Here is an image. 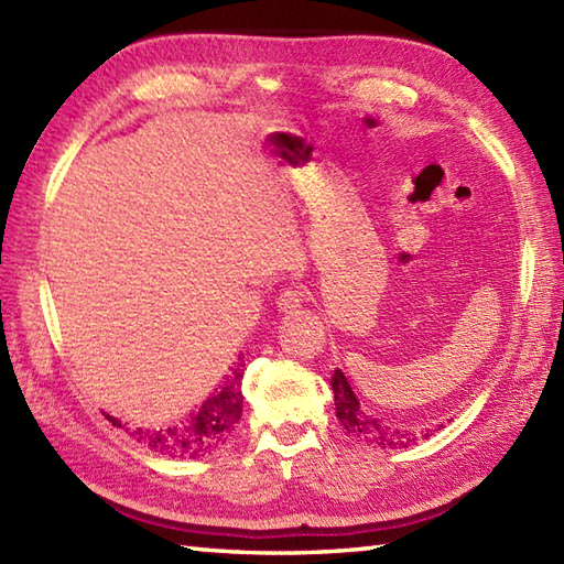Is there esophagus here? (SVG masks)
I'll use <instances>...</instances> for the list:
<instances>
[{"instance_id": "obj_1", "label": "esophagus", "mask_w": 564, "mask_h": 564, "mask_svg": "<svg viewBox=\"0 0 564 564\" xmlns=\"http://www.w3.org/2000/svg\"><path fill=\"white\" fill-rule=\"evenodd\" d=\"M303 301H305L303 291H297V289H283V291L279 293V297H275V305H279L281 313L289 315V313H295V310L303 305Z\"/></svg>"}]
</instances>
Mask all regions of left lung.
<instances>
[{"label": "left lung", "mask_w": 564, "mask_h": 564, "mask_svg": "<svg viewBox=\"0 0 564 564\" xmlns=\"http://www.w3.org/2000/svg\"><path fill=\"white\" fill-rule=\"evenodd\" d=\"M332 390H334V404H337V416L346 434H351L361 441L376 443L380 448H406L410 443H416L414 434H406L402 429H394L390 424H382L380 419L364 412L361 402L349 386V380L337 368L332 376ZM434 431V429H431ZM429 436V434H426Z\"/></svg>", "instance_id": "obj_1"}]
</instances>
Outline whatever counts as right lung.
<instances>
[{
    "mask_svg": "<svg viewBox=\"0 0 564 564\" xmlns=\"http://www.w3.org/2000/svg\"><path fill=\"white\" fill-rule=\"evenodd\" d=\"M242 366L232 370L220 390L203 402L200 410L182 426L166 429H135L133 436L142 446L170 455V458H200L215 448H220L235 424L242 416ZM113 426H123L116 416L106 414ZM128 431V429H126Z\"/></svg>",
    "mask_w": 564,
    "mask_h": 564,
    "instance_id": "add662e5",
    "label": "right lung"
}]
</instances>
